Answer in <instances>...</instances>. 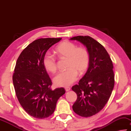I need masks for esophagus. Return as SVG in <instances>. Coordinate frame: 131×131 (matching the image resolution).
Returning a JSON list of instances; mask_svg holds the SVG:
<instances>
[{"label": "esophagus", "instance_id": "esophagus-1", "mask_svg": "<svg viewBox=\"0 0 131 131\" xmlns=\"http://www.w3.org/2000/svg\"><path fill=\"white\" fill-rule=\"evenodd\" d=\"M70 89H71V88H70V87H66L65 88V90H66V92H68L69 91H70Z\"/></svg>", "mask_w": 131, "mask_h": 131}]
</instances>
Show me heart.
<instances>
[{
  "mask_svg": "<svg viewBox=\"0 0 131 131\" xmlns=\"http://www.w3.org/2000/svg\"><path fill=\"white\" fill-rule=\"evenodd\" d=\"M59 56L67 59V70L59 72L53 78L54 84L60 87L71 85L78 78V72L83 74L88 68L90 55L88 50L83 47H77L76 44L70 41L63 42L55 49ZM43 65L46 71L54 73L57 70L56 59L50 53H47L43 58Z\"/></svg>",
  "mask_w": 131,
  "mask_h": 131,
  "instance_id": "heart-1",
  "label": "heart"
}]
</instances>
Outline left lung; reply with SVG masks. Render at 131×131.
<instances>
[{"mask_svg": "<svg viewBox=\"0 0 131 131\" xmlns=\"http://www.w3.org/2000/svg\"><path fill=\"white\" fill-rule=\"evenodd\" d=\"M70 40H78L88 50L90 62L86 72L72 87L77 95L72 106L77 114L88 117L102 110L107 103L114 86L113 65L107 51L100 43L89 36H77Z\"/></svg>", "mask_w": 131, "mask_h": 131, "instance_id": "obj_1", "label": "left lung"}]
</instances>
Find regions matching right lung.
Instances as JSON below:
<instances>
[{"label":"right lung","mask_w":131,"mask_h":131,"mask_svg":"<svg viewBox=\"0 0 131 131\" xmlns=\"http://www.w3.org/2000/svg\"><path fill=\"white\" fill-rule=\"evenodd\" d=\"M61 38H40L23 50L17 59L13 82L17 97L31 116L43 119L54 112L63 88L51 89L52 82L43 65V58L51 46Z\"/></svg>","instance_id":"add662e5"}]
</instances>
